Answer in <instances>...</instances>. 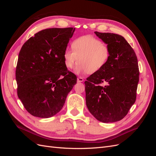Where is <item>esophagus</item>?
I'll return each mask as SVG.
<instances>
[{
    "instance_id": "obj_1",
    "label": "esophagus",
    "mask_w": 156,
    "mask_h": 156,
    "mask_svg": "<svg viewBox=\"0 0 156 156\" xmlns=\"http://www.w3.org/2000/svg\"><path fill=\"white\" fill-rule=\"evenodd\" d=\"M84 81V79L83 78V77H79L78 78H77V82H83Z\"/></svg>"
}]
</instances>
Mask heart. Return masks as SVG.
I'll use <instances>...</instances> for the list:
<instances>
[{
  "mask_svg": "<svg viewBox=\"0 0 156 156\" xmlns=\"http://www.w3.org/2000/svg\"><path fill=\"white\" fill-rule=\"evenodd\" d=\"M72 49L64 51V63L66 68L71 69L79 60L75 68L77 73H95L104 66L110 58L108 46L90 35L75 39L72 42Z\"/></svg>",
  "mask_w": 156,
  "mask_h": 156,
  "instance_id": "1",
  "label": "heart"
}]
</instances>
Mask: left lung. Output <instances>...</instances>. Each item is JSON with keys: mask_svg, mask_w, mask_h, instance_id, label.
Instances as JSON below:
<instances>
[{"mask_svg": "<svg viewBox=\"0 0 156 156\" xmlns=\"http://www.w3.org/2000/svg\"><path fill=\"white\" fill-rule=\"evenodd\" d=\"M110 49L107 64L84 82L86 103L90 112L104 123L119 121L134 104L139 81L138 60L123 36L95 32Z\"/></svg>", "mask_w": 156, "mask_h": 156, "instance_id": "left-lung-1", "label": "left lung"}]
</instances>
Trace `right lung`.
Instances as JSON below:
<instances>
[{
	"label": "right lung",
	"instance_id": "obj_1",
	"mask_svg": "<svg viewBox=\"0 0 156 156\" xmlns=\"http://www.w3.org/2000/svg\"><path fill=\"white\" fill-rule=\"evenodd\" d=\"M75 28H50L23 44L16 70L17 92L32 116L49 118L63 107L77 76L66 68L64 53Z\"/></svg>",
	"mask_w": 156,
	"mask_h": 156
}]
</instances>
